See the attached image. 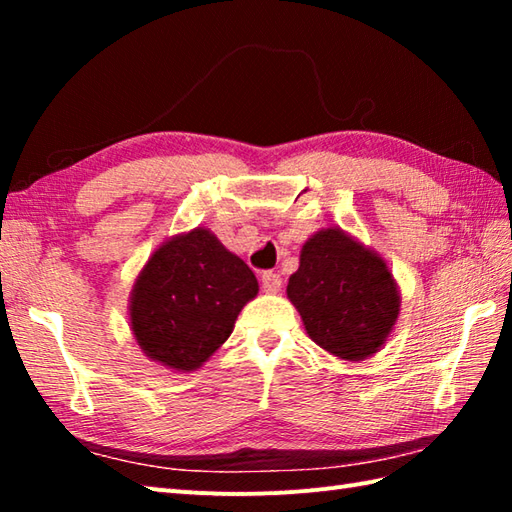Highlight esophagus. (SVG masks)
Listing matches in <instances>:
<instances>
[{
  "instance_id": "34e87169",
  "label": "esophagus",
  "mask_w": 512,
  "mask_h": 512,
  "mask_svg": "<svg viewBox=\"0 0 512 512\" xmlns=\"http://www.w3.org/2000/svg\"><path fill=\"white\" fill-rule=\"evenodd\" d=\"M262 288H264V292H268V295H275V292L281 290V277L277 273H264Z\"/></svg>"
}]
</instances>
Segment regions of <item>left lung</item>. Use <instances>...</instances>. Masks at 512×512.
Listing matches in <instances>:
<instances>
[{"mask_svg":"<svg viewBox=\"0 0 512 512\" xmlns=\"http://www.w3.org/2000/svg\"><path fill=\"white\" fill-rule=\"evenodd\" d=\"M286 295L310 339L347 363L374 356L400 314V288L385 259L339 226L301 246Z\"/></svg>","mask_w":512,"mask_h":512,"instance_id":"left-lung-1","label":"left lung"}]
</instances>
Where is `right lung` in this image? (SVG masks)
<instances>
[{
	"instance_id": "right-lung-1",
	"label": "right lung",
	"mask_w": 512,
	"mask_h": 512,
	"mask_svg": "<svg viewBox=\"0 0 512 512\" xmlns=\"http://www.w3.org/2000/svg\"><path fill=\"white\" fill-rule=\"evenodd\" d=\"M259 292L257 277L209 228L162 242L129 292V328L151 361L195 372L231 336Z\"/></svg>"
}]
</instances>
